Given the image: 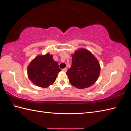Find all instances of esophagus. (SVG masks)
<instances>
[{
  "label": "esophagus",
  "instance_id": "obj_1",
  "mask_svg": "<svg viewBox=\"0 0 131 131\" xmlns=\"http://www.w3.org/2000/svg\"><path fill=\"white\" fill-rule=\"evenodd\" d=\"M62 70L63 71V72H66L67 71V69L66 68H64V69H62Z\"/></svg>",
  "mask_w": 131,
  "mask_h": 131
}]
</instances>
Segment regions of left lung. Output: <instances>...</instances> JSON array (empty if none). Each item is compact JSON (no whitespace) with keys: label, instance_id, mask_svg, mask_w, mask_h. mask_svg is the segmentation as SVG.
Wrapping results in <instances>:
<instances>
[{"label":"left lung","instance_id":"obj_1","mask_svg":"<svg viewBox=\"0 0 131 131\" xmlns=\"http://www.w3.org/2000/svg\"><path fill=\"white\" fill-rule=\"evenodd\" d=\"M100 63L92 53L80 49L72 54V63L67 72L69 82L79 89L88 88L93 85L100 74Z\"/></svg>","mask_w":131,"mask_h":131}]
</instances>
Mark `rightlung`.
<instances>
[{
	"mask_svg": "<svg viewBox=\"0 0 131 131\" xmlns=\"http://www.w3.org/2000/svg\"><path fill=\"white\" fill-rule=\"evenodd\" d=\"M60 71L58 62L53 60L52 55L47 53L39 55L33 59L28 67L27 73L34 85L46 88L54 82Z\"/></svg>",
	"mask_w": 131,
	"mask_h": 131,
	"instance_id": "obj_1",
	"label": "right lung"
}]
</instances>
